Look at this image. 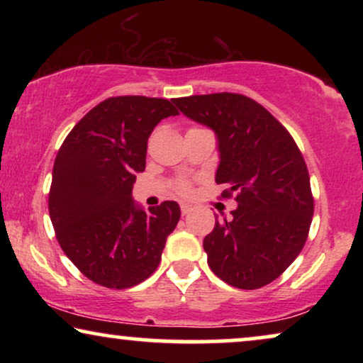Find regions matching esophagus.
<instances>
[{"instance_id":"34e87169","label":"esophagus","mask_w":363,"mask_h":363,"mask_svg":"<svg viewBox=\"0 0 363 363\" xmlns=\"http://www.w3.org/2000/svg\"><path fill=\"white\" fill-rule=\"evenodd\" d=\"M180 208H182V215H188V213L193 210L191 205H188V203H182Z\"/></svg>"}]
</instances>
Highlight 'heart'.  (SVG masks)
Wrapping results in <instances>:
<instances>
[{
  "instance_id": "heart-1",
  "label": "heart",
  "mask_w": 363,
  "mask_h": 363,
  "mask_svg": "<svg viewBox=\"0 0 363 363\" xmlns=\"http://www.w3.org/2000/svg\"><path fill=\"white\" fill-rule=\"evenodd\" d=\"M186 190H188V185H186V183H185V182H182V183H180V185H178V191L185 193Z\"/></svg>"
}]
</instances>
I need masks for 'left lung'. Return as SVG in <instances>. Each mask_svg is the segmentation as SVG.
<instances>
[{
    "instance_id": "8db88e82",
    "label": "left lung",
    "mask_w": 363,
    "mask_h": 363,
    "mask_svg": "<svg viewBox=\"0 0 363 363\" xmlns=\"http://www.w3.org/2000/svg\"><path fill=\"white\" fill-rule=\"evenodd\" d=\"M173 104L215 132V180L226 186L225 196L236 193L233 216L216 220L203 241L208 266L226 284L259 289L292 264L307 240L314 198L304 158L291 133L241 94L190 96Z\"/></svg>"
}]
</instances>
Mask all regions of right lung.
I'll use <instances>...</instances> for the list:
<instances>
[{"label":"right lung","instance_id":"right-lung-1","mask_svg":"<svg viewBox=\"0 0 363 363\" xmlns=\"http://www.w3.org/2000/svg\"><path fill=\"white\" fill-rule=\"evenodd\" d=\"M173 101L111 97L89 111L59 148L49 216L66 256L89 279L127 289L153 274L180 220L177 201L145 211L132 198L145 170L147 142Z\"/></svg>","mask_w":363,"mask_h":363}]
</instances>
